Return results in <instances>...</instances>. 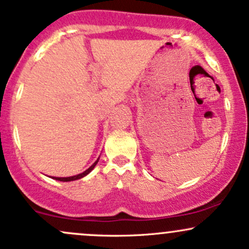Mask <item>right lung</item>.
<instances>
[{
  "label": "right lung",
  "instance_id": "1",
  "mask_svg": "<svg viewBox=\"0 0 249 249\" xmlns=\"http://www.w3.org/2000/svg\"><path fill=\"white\" fill-rule=\"evenodd\" d=\"M98 160H99V158L97 159V160L93 162L92 165H91L90 167L88 168L87 171H84V172L83 173H79V174H77V176H72V177H67V178H58V177H53V179H55V180H58V181H73V180H78V179H81V178H83V177H85V176H88L89 173L91 172V171L93 170V168H95V166L97 165V162H98Z\"/></svg>",
  "mask_w": 249,
  "mask_h": 249
}]
</instances>
